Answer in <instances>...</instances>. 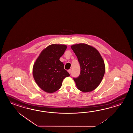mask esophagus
Returning <instances> with one entry per match:
<instances>
[{"instance_id": "obj_1", "label": "esophagus", "mask_w": 133, "mask_h": 133, "mask_svg": "<svg viewBox=\"0 0 133 133\" xmlns=\"http://www.w3.org/2000/svg\"><path fill=\"white\" fill-rule=\"evenodd\" d=\"M71 69H70V70H68V72H69V73L70 74V73H71Z\"/></svg>"}]
</instances>
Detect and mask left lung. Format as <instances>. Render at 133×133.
<instances>
[{
	"label": "left lung",
	"mask_w": 133,
	"mask_h": 133,
	"mask_svg": "<svg viewBox=\"0 0 133 133\" xmlns=\"http://www.w3.org/2000/svg\"><path fill=\"white\" fill-rule=\"evenodd\" d=\"M76 54L80 67L81 74L73 78L78 90L82 92H91L99 86L105 72L103 58L97 49L86 43L71 46Z\"/></svg>",
	"instance_id": "8db88e82"
}]
</instances>
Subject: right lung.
Here are the masks:
<instances>
[{"mask_svg": "<svg viewBox=\"0 0 133 133\" xmlns=\"http://www.w3.org/2000/svg\"><path fill=\"white\" fill-rule=\"evenodd\" d=\"M66 48L64 44L50 45L43 49L35 61L33 77L38 86L45 92L56 91L62 86L63 79L70 76L60 61Z\"/></svg>", "mask_w": 133, "mask_h": 133, "instance_id": "1", "label": "right lung"}]
</instances>
